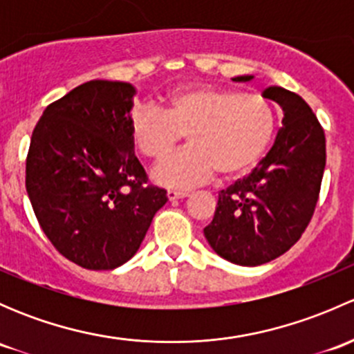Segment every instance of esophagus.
Instances as JSON below:
<instances>
[{
	"mask_svg": "<svg viewBox=\"0 0 354 354\" xmlns=\"http://www.w3.org/2000/svg\"><path fill=\"white\" fill-rule=\"evenodd\" d=\"M185 197H188L187 192H174V190H169V192H167V198H169L171 202H173V200L185 198Z\"/></svg>",
	"mask_w": 354,
	"mask_h": 354,
	"instance_id": "obj_1",
	"label": "esophagus"
}]
</instances>
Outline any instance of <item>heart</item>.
Here are the masks:
<instances>
[{
	"label": "heart",
	"mask_w": 354,
	"mask_h": 354,
	"mask_svg": "<svg viewBox=\"0 0 354 354\" xmlns=\"http://www.w3.org/2000/svg\"><path fill=\"white\" fill-rule=\"evenodd\" d=\"M277 114L262 94L231 87L192 85L167 99L166 111L138 104L130 111V137L138 154L163 159L185 134L190 146L152 171L157 183L192 188L236 178L259 164L276 131Z\"/></svg>",
	"instance_id": "heart-1"
}]
</instances>
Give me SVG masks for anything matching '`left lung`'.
Instances as JSON below:
<instances>
[{"instance_id":"1","label":"left lung","mask_w":354,"mask_h":354,"mask_svg":"<svg viewBox=\"0 0 354 354\" xmlns=\"http://www.w3.org/2000/svg\"><path fill=\"white\" fill-rule=\"evenodd\" d=\"M263 95L283 108V128L259 166L219 192L212 223L203 230L217 255L250 267L277 259L301 238L326 169V133L312 108L283 87Z\"/></svg>"}]
</instances>
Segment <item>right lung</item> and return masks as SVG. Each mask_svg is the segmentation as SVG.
I'll return each mask as SVG.
<instances>
[{
	"instance_id": "right-lung-1",
	"label": "right lung",
	"mask_w": 354,
	"mask_h": 354,
	"mask_svg": "<svg viewBox=\"0 0 354 354\" xmlns=\"http://www.w3.org/2000/svg\"><path fill=\"white\" fill-rule=\"evenodd\" d=\"M133 94L127 82H85L51 102L32 131V209L53 246L88 270L130 260L167 202L133 154Z\"/></svg>"
}]
</instances>
